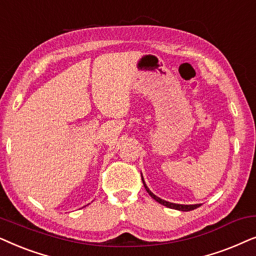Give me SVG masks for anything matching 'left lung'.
Wrapping results in <instances>:
<instances>
[{"label":"left lung","instance_id":"8db88e82","mask_svg":"<svg viewBox=\"0 0 256 256\" xmlns=\"http://www.w3.org/2000/svg\"><path fill=\"white\" fill-rule=\"evenodd\" d=\"M142 184H144V187L146 190V192H148L150 196H151L153 199L156 200V202H158L159 204H162V205L168 207V208H173V210H182V212H188V210H193L198 208V207H200L202 205L200 204H196V205H180V204H173V202H165V200L160 199V198H158L156 196H154L151 190H148V187L146 186V184L144 182V179H142Z\"/></svg>","mask_w":256,"mask_h":256}]
</instances>
